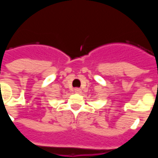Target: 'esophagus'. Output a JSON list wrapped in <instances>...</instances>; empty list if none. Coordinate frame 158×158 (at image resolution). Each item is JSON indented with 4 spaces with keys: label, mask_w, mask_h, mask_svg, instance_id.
Masks as SVG:
<instances>
[{
    "label": "esophagus",
    "mask_w": 158,
    "mask_h": 158,
    "mask_svg": "<svg viewBox=\"0 0 158 158\" xmlns=\"http://www.w3.org/2000/svg\"><path fill=\"white\" fill-rule=\"evenodd\" d=\"M74 92L77 93V94H79V93H81V89H79V88H75L74 89Z\"/></svg>",
    "instance_id": "esophagus-1"
}]
</instances>
